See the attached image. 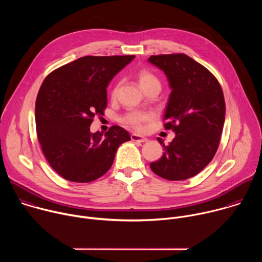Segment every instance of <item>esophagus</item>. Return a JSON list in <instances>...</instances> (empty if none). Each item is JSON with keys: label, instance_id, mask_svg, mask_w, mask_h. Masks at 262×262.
<instances>
[{"label": "esophagus", "instance_id": "1", "mask_svg": "<svg viewBox=\"0 0 262 262\" xmlns=\"http://www.w3.org/2000/svg\"><path fill=\"white\" fill-rule=\"evenodd\" d=\"M130 139L132 141H135V142H141V143H144V142H147L148 139L143 137V136H140V135H137V134H132L130 135Z\"/></svg>", "mask_w": 262, "mask_h": 262}]
</instances>
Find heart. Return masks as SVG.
<instances>
[{"mask_svg":"<svg viewBox=\"0 0 262 262\" xmlns=\"http://www.w3.org/2000/svg\"><path fill=\"white\" fill-rule=\"evenodd\" d=\"M137 79H138L140 87L144 91H147L148 89H150L152 87L161 88V82L158 79V77L151 71H149L147 69L139 70L137 73ZM118 87H119V85L116 84L115 87L113 88V90H112V92H111L112 97H115L117 95ZM152 119H154V114L151 113V112L136 110V111H130V112H128V113H126L121 118V121L137 130H143L145 128L146 124L148 122H150Z\"/></svg>","mask_w":262,"mask_h":262,"instance_id":"1","label":"heart"}]
</instances>
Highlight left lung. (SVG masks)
Segmentation results:
<instances>
[{
    "label": "left lung",
    "mask_w": 262,
    "mask_h": 262,
    "mask_svg": "<svg viewBox=\"0 0 262 262\" xmlns=\"http://www.w3.org/2000/svg\"><path fill=\"white\" fill-rule=\"evenodd\" d=\"M148 62L163 70L172 89L164 124L175 138L164 147L151 170L168 180H184L201 172L213 159L225 121V100L213 74L184 54L158 55Z\"/></svg>",
    "instance_id": "8db88e82"
}]
</instances>
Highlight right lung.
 Listing matches in <instances>:
<instances>
[{
  "label": "right lung",
  "mask_w": 262,
  "mask_h": 262,
  "mask_svg": "<svg viewBox=\"0 0 262 262\" xmlns=\"http://www.w3.org/2000/svg\"><path fill=\"white\" fill-rule=\"evenodd\" d=\"M135 58L85 56L51 72L35 103L36 130L51 167L73 182H90L112 167L118 147L130 140L121 126L90 133L106 107V87Z\"/></svg>",
  "instance_id": "right-lung-1"
}]
</instances>
